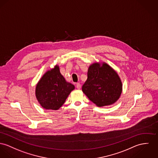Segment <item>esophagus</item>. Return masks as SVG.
I'll return each instance as SVG.
<instances>
[{"label": "esophagus", "instance_id": "34e87169", "mask_svg": "<svg viewBox=\"0 0 158 158\" xmlns=\"http://www.w3.org/2000/svg\"><path fill=\"white\" fill-rule=\"evenodd\" d=\"M76 88H77V89H81V85L79 83H77V84H76Z\"/></svg>", "mask_w": 158, "mask_h": 158}]
</instances>
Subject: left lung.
Segmentation results:
<instances>
[{
    "instance_id": "obj_1",
    "label": "left lung",
    "mask_w": 158,
    "mask_h": 158,
    "mask_svg": "<svg viewBox=\"0 0 158 158\" xmlns=\"http://www.w3.org/2000/svg\"><path fill=\"white\" fill-rule=\"evenodd\" d=\"M82 91L97 106L114 103L120 96L122 83L118 74L109 65L94 63L89 66Z\"/></svg>"
}]
</instances>
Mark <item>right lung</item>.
Instances as JSON below:
<instances>
[{
  "mask_svg": "<svg viewBox=\"0 0 158 158\" xmlns=\"http://www.w3.org/2000/svg\"><path fill=\"white\" fill-rule=\"evenodd\" d=\"M74 86L66 82L58 65L48 71L36 86V97L41 106L46 109L57 110L64 103Z\"/></svg>",
  "mask_w": 158,
  "mask_h": 158,
  "instance_id": "obj_1",
  "label": "right lung"
}]
</instances>
